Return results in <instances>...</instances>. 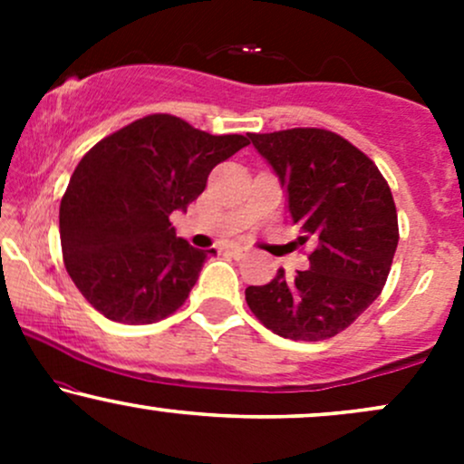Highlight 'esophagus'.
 Here are the masks:
<instances>
[{
    "label": "esophagus",
    "instance_id": "34e87169",
    "mask_svg": "<svg viewBox=\"0 0 464 464\" xmlns=\"http://www.w3.org/2000/svg\"><path fill=\"white\" fill-rule=\"evenodd\" d=\"M227 253H231L233 257H244V255H246V248L237 246V244H231V246H227Z\"/></svg>",
    "mask_w": 464,
    "mask_h": 464
}]
</instances>
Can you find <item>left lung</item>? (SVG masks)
Wrapping results in <instances>:
<instances>
[{
    "label": "left lung",
    "instance_id": "left-lung-1",
    "mask_svg": "<svg viewBox=\"0 0 464 464\" xmlns=\"http://www.w3.org/2000/svg\"><path fill=\"white\" fill-rule=\"evenodd\" d=\"M285 189L287 218L310 242V268L248 285L250 312L290 340L334 338L382 295L399 242L397 209L377 165L324 129L250 132Z\"/></svg>",
    "mask_w": 464,
    "mask_h": 464
}]
</instances>
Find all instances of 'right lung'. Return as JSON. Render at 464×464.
Masks as SVG:
<instances>
[{
    "mask_svg": "<svg viewBox=\"0 0 464 464\" xmlns=\"http://www.w3.org/2000/svg\"><path fill=\"white\" fill-rule=\"evenodd\" d=\"M174 115H148L80 159L61 200V246L80 295L109 321L150 324L174 314L211 250L177 237L169 216L188 211L207 177L244 146Z\"/></svg>",
    "mask_w": 464,
    "mask_h": 464,
    "instance_id": "add662e5",
    "label": "right lung"
}]
</instances>
